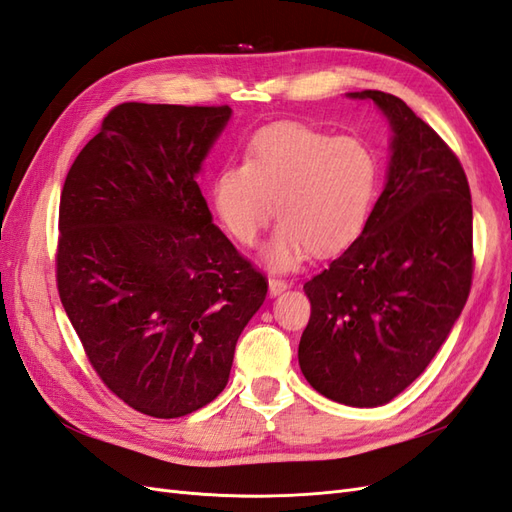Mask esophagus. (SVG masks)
Returning a JSON list of instances; mask_svg holds the SVG:
<instances>
[{"mask_svg":"<svg viewBox=\"0 0 512 512\" xmlns=\"http://www.w3.org/2000/svg\"><path fill=\"white\" fill-rule=\"evenodd\" d=\"M287 287H290V283L287 281H283V279H268V294L270 296H279V294H283Z\"/></svg>","mask_w":512,"mask_h":512,"instance_id":"obj_1","label":"esophagus"}]
</instances>
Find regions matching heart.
Returning a JSON list of instances; mask_svg holds the SVG:
<instances>
[{
    "mask_svg": "<svg viewBox=\"0 0 512 512\" xmlns=\"http://www.w3.org/2000/svg\"><path fill=\"white\" fill-rule=\"evenodd\" d=\"M378 181L381 164L368 142L290 123L255 134L246 162L222 164L212 201L231 238L244 246L257 242L277 203L281 222L264 259L277 270H292L311 251L329 255L357 238Z\"/></svg>",
    "mask_w": 512,
    "mask_h": 512,
    "instance_id": "obj_1",
    "label": "heart"
}]
</instances>
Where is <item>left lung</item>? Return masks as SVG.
Masks as SVG:
<instances>
[{
	"mask_svg": "<svg viewBox=\"0 0 512 512\" xmlns=\"http://www.w3.org/2000/svg\"><path fill=\"white\" fill-rule=\"evenodd\" d=\"M348 97L387 116V181L359 238L303 287L298 363L322 396L372 409L428 368L461 316L474 227L465 170L437 131L381 90Z\"/></svg>",
	"mask_w": 512,
	"mask_h": 512,
	"instance_id": "obj_1",
	"label": "left lung"
}]
</instances>
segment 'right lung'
I'll return each mask as SVG.
<instances>
[{"mask_svg": "<svg viewBox=\"0 0 512 512\" xmlns=\"http://www.w3.org/2000/svg\"><path fill=\"white\" fill-rule=\"evenodd\" d=\"M229 119V106L121 103L62 188V307L101 381L151 417L194 413L225 389L266 300V277L196 183Z\"/></svg>", "mask_w": 512, "mask_h": 512, "instance_id": "right-lung-1", "label": "right lung"}]
</instances>
